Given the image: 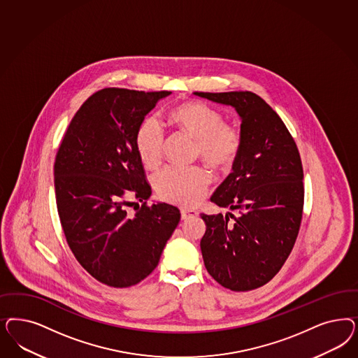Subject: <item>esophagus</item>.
Returning <instances> with one entry per match:
<instances>
[{
	"mask_svg": "<svg viewBox=\"0 0 358 358\" xmlns=\"http://www.w3.org/2000/svg\"><path fill=\"white\" fill-rule=\"evenodd\" d=\"M180 215H182V220H187L189 219V217H195L199 213H197L195 209H182Z\"/></svg>",
	"mask_w": 358,
	"mask_h": 358,
	"instance_id": "esophagus-1",
	"label": "esophagus"
}]
</instances>
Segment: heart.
<instances>
[{"instance_id":"heart-1","label":"heart","mask_w":358,"mask_h":358,"mask_svg":"<svg viewBox=\"0 0 358 358\" xmlns=\"http://www.w3.org/2000/svg\"><path fill=\"white\" fill-rule=\"evenodd\" d=\"M170 122L196 141V155L212 169L222 170L237 159L243 137L240 130L222 122L219 110L203 103H185L169 115ZM164 133L159 122L146 118L136 133V149L142 163L154 169L162 161ZM210 175L204 167H166L155 176L154 185L163 200L179 206H195L207 191Z\"/></svg>"}]
</instances>
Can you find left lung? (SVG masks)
Wrapping results in <instances>:
<instances>
[{
	"instance_id": "left-lung-1",
	"label": "left lung",
	"mask_w": 358,
	"mask_h": 358,
	"mask_svg": "<svg viewBox=\"0 0 358 358\" xmlns=\"http://www.w3.org/2000/svg\"><path fill=\"white\" fill-rule=\"evenodd\" d=\"M194 94L233 106L243 137L233 173L210 197L238 216L201 213L207 225L200 241L204 265L225 289H258L277 275L299 233L304 204L299 150L280 117L258 94Z\"/></svg>"
}]
</instances>
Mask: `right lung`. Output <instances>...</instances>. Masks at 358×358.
<instances>
[{
	"label": "right lung",
	"mask_w": 358,
	"mask_h": 358,
	"mask_svg": "<svg viewBox=\"0 0 358 358\" xmlns=\"http://www.w3.org/2000/svg\"><path fill=\"white\" fill-rule=\"evenodd\" d=\"M169 94L124 88L93 93L71 120L57 152L55 196L69 249L110 287H130L150 275L180 221L173 206H148L151 187L136 149L145 115ZM131 205L138 206L136 214L126 210Z\"/></svg>",
	"instance_id": "add662e5"
}]
</instances>
